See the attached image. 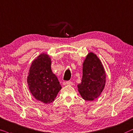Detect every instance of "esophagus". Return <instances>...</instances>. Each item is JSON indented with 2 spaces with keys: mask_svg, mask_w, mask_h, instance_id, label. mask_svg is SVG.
I'll list each match as a JSON object with an SVG mask.
<instances>
[{
  "mask_svg": "<svg viewBox=\"0 0 133 133\" xmlns=\"http://www.w3.org/2000/svg\"><path fill=\"white\" fill-rule=\"evenodd\" d=\"M66 83V84L68 85V86H72V85L73 84V83L71 82V81H66V83Z\"/></svg>",
  "mask_w": 133,
  "mask_h": 133,
  "instance_id": "1",
  "label": "esophagus"
}]
</instances>
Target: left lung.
Instances as JSON below:
<instances>
[{"mask_svg": "<svg viewBox=\"0 0 133 133\" xmlns=\"http://www.w3.org/2000/svg\"><path fill=\"white\" fill-rule=\"evenodd\" d=\"M106 73L100 59L93 52H89L83 63L81 83L78 91L85 100L92 101L98 98L105 88Z\"/></svg>", "mask_w": 133, "mask_h": 133, "instance_id": "1", "label": "left lung"}]
</instances>
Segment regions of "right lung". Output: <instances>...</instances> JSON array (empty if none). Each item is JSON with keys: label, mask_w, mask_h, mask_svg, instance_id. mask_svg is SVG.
<instances>
[{"label": "right lung", "mask_w": 133, "mask_h": 133, "mask_svg": "<svg viewBox=\"0 0 133 133\" xmlns=\"http://www.w3.org/2000/svg\"><path fill=\"white\" fill-rule=\"evenodd\" d=\"M52 61L47 54H41L31 63L27 77L30 91L36 100L44 103L54 102L61 89L58 78L51 69Z\"/></svg>", "instance_id": "right-lung-1"}]
</instances>
